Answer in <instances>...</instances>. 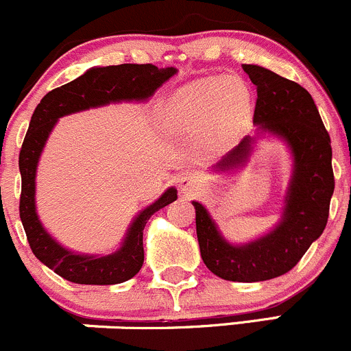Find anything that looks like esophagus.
I'll list each match as a JSON object with an SVG mask.
<instances>
[{"mask_svg": "<svg viewBox=\"0 0 351 351\" xmlns=\"http://www.w3.org/2000/svg\"><path fill=\"white\" fill-rule=\"evenodd\" d=\"M204 180L194 174H186L179 179V187L182 193H199L204 189Z\"/></svg>", "mask_w": 351, "mask_h": 351, "instance_id": "esophagus-1", "label": "esophagus"}]
</instances>
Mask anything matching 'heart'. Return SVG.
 Returning a JSON list of instances; mask_svg holds the SVG:
<instances>
[{"instance_id":"b5f03b06","label":"heart","mask_w":351,"mask_h":351,"mask_svg":"<svg viewBox=\"0 0 351 351\" xmlns=\"http://www.w3.org/2000/svg\"><path fill=\"white\" fill-rule=\"evenodd\" d=\"M171 110L180 128L194 134L208 133L211 147L225 148L241 138L251 124V92L235 76H206L177 90Z\"/></svg>"}]
</instances>
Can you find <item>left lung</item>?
<instances>
[{"label":"left lung","instance_id":"8db88e82","mask_svg":"<svg viewBox=\"0 0 351 351\" xmlns=\"http://www.w3.org/2000/svg\"><path fill=\"white\" fill-rule=\"evenodd\" d=\"M258 86L256 136H245L213 167L228 174L249 162L254 143L265 134L282 140L292 155V174L280 221L256 241L232 244L221 235L206 208L193 201L201 258L213 275L228 282H265L297 265L321 237L335 191L331 140L311 93L298 83L258 64H242Z\"/></svg>","mask_w":351,"mask_h":351}]
</instances>
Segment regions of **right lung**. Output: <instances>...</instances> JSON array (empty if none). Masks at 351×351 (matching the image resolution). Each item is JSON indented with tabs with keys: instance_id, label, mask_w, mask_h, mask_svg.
<instances>
[{
	"instance_id": "1",
	"label": "right lung",
	"mask_w": 351,
	"mask_h": 351,
	"mask_svg": "<svg viewBox=\"0 0 351 351\" xmlns=\"http://www.w3.org/2000/svg\"><path fill=\"white\" fill-rule=\"evenodd\" d=\"M176 68L155 64H117L90 68L73 82L51 90L30 119L19 157L22 176L20 218L30 249L40 263L59 276L80 285H116L133 278L143 266V230L154 213L177 199L176 187H169L155 203L143 208L128 227L119 249L110 254H82L66 249L39 220L36 206V176L40 154L58 119L80 110L117 102H147Z\"/></svg>"
}]
</instances>
